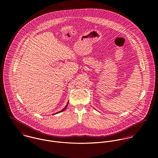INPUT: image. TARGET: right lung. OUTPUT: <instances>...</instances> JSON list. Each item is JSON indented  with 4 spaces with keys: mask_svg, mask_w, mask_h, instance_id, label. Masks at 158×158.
Here are the masks:
<instances>
[{
    "mask_svg": "<svg viewBox=\"0 0 158 158\" xmlns=\"http://www.w3.org/2000/svg\"><path fill=\"white\" fill-rule=\"evenodd\" d=\"M68 104H67V105H66V106H65V108H63V110H61V111H60V112H58V113H56V114H57V113H61V112H62V111H64V110H66V108H67V106H68Z\"/></svg>",
    "mask_w": 158,
    "mask_h": 158,
    "instance_id": "1",
    "label": "right lung"
}]
</instances>
